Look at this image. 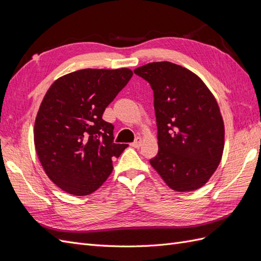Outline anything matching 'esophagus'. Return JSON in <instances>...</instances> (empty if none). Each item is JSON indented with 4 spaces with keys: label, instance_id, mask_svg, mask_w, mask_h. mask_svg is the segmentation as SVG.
I'll list each match as a JSON object with an SVG mask.
<instances>
[{
    "label": "esophagus",
    "instance_id": "1",
    "mask_svg": "<svg viewBox=\"0 0 261 261\" xmlns=\"http://www.w3.org/2000/svg\"><path fill=\"white\" fill-rule=\"evenodd\" d=\"M132 145V147H134V148H140V146H141V139L140 138H137L135 141H134V143H132L130 144Z\"/></svg>",
    "mask_w": 261,
    "mask_h": 261
}]
</instances>
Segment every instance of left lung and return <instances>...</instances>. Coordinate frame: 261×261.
I'll list each match as a JSON object with an SVG mask.
<instances>
[{
  "instance_id": "left-lung-1",
  "label": "left lung",
  "mask_w": 261,
  "mask_h": 261,
  "mask_svg": "<svg viewBox=\"0 0 261 261\" xmlns=\"http://www.w3.org/2000/svg\"><path fill=\"white\" fill-rule=\"evenodd\" d=\"M153 90L158 154L150 160L167 185L192 192L207 183L224 148V123L218 102L200 78L171 62L137 67Z\"/></svg>"
}]
</instances>
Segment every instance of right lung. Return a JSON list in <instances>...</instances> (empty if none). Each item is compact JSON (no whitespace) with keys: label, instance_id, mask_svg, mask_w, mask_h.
<instances>
[{"label":"right lung","instance_id":"right-lung-1","mask_svg":"<svg viewBox=\"0 0 261 261\" xmlns=\"http://www.w3.org/2000/svg\"><path fill=\"white\" fill-rule=\"evenodd\" d=\"M132 76L129 68H86L60 77L46 91L35 147L46 175L64 192H96L111 174L113 158L128 146L113 143L114 126L102 114Z\"/></svg>","mask_w":261,"mask_h":261}]
</instances>
